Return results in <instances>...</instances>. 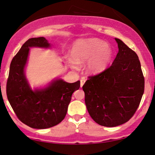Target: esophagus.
Here are the masks:
<instances>
[{
    "mask_svg": "<svg viewBox=\"0 0 155 155\" xmlns=\"http://www.w3.org/2000/svg\"><path fill=\"white\" fill-rule=\"evenodd\" d=\"M85 82H86V79L84 78H82L81 80V87H83V84H84Z\"/></svg>",
    "mask_w": 155,
    "mask_h": 155,
    "instance_id": "1",
    "label": "esophagus"
}]
</instances>
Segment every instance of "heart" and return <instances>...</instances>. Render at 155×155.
Returning a JSON list of instances; mask_svg holds the SVG:
<instances>
[{"mask_svg":"<svg viewBox=\"0 0 155 155\" xmlns=\"http://www.w3.org/2000/svg\"><path fill=\"white\" fill-rule=\"evenodd\" d=\"M72 56L68 61L72 68H78V64L87 62V68L91 73H98L108 67L113 58L111 47L97 38L80 39L76 41L72 49Z\"/></svg>","mask_w":155,"mask_h":155,"instance_id":"obj_1","label":"heart"}]
</instances>
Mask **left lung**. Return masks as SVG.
<instances>
[{
    "label": "left lung",
    "mask_w": 155,
    "mask_h": 155,
    "mask_svg": "<svg viewBox=\"0 0 155 155\" xmlns=\"http://www.w3.org/2000/svg\"><path fill=\"white\" fill-rule=\"evenodd\" d=\"M118 52L110 67L89 76L83 86L85 104L98 124L114 127L129 120L139 107L144 78L136 52L115 38Z\"/></svg>",
    "instance_id": "obj_1"
}]
</instances>
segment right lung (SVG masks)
<instances>
[{
  "mask_svg": "<svg viewBox=\"0 0 155 155\" xmlns=\"http://www.w3.org/2000/svg\"><path fill=\"white\" fill-rule=\"evenodd\" d=\"M44 37L26 41L11 61L6 83V95L16 117L27 126L37 129L59 124L67 113L72 94L80 87V81L68 83L53 81L47 87L32 91L25 75L31 47H50Z\"/></svg>",
  "mask_w": 155,
  "mask_h": 155,
  "instance_id": "1",
  "label": "right lung"
}]
</instances>
